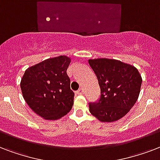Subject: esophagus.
I'll use <instances>...</instances> for the list:
<instances>
[{
    "label": "esophagus",
    "mask_w": 160,
    "mask_h": 160,
    "mask_svg": "<svg viewBox=\"0 0 160 160\" xmlns=\"http://www.w3.org/2000/svg\"><path fill=\"white\" fill-rule=\"evenodd\" d=\"M76 94H77V95H83V94H84V90L80 88V90H78L77 91H76Z\"/></svg>",
    "instance_id": "obj_1"
}]
</instances>
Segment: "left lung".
Listing matches in <instances>:
<instances>
[{
  "instance_id": "1",
  "label": "left lung",
  "mask_w": 160,
  "mask_h": 160,
  "mask_svg": "<svg viewBox=\"0 0 160 160\" xmlns=\"http://www.w3.org/2000/svg\"><path fill=\"white\" fill-rule=\"evenodd\" d=\"M100 88L98 102L90 103V112L101 122L124 117L138 100L142 84L136 68L120 60L100 58L89 60Z\"/></svg>"
}]
</instances>
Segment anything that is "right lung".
I'll list each match as a JSON object with an SVG mask.
<instances>
[{"label":"right lung","mask_w":160,"mask_h":160,"mask_svg":"<svg viewBox=\"0 0 160 160\" xmlns=\"http://www.w3.org/2000/svg\"><path fill=\"white\" fill-rule=\"evenodd\" d=\"M70 58H50L29 67L21 81L24 100L36 114L55 120L70 112L75 94L66 70Z\"/></svg>","instance_id":"1"}]
</instances>
